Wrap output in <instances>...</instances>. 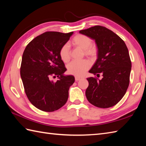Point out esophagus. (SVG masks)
I'll list each match as a JSON object with an SVG mask.
<instances>
[{
	"label": "esophagus",
	"instance_id": "1",
	"mask_svg": "<svg viewBox=\"0 0 146 146\" xmlns=\"http://www.w3.org/2000/svg\"><path fill=\"white\" fill-rule=\"evenodd\" d=\"M75 81L76 82H78V81H79V80L82 79V77H78V76H75Z\"/></svg>",
	"mask_w": 146,
	"mask_h": 146
}]
</instances>
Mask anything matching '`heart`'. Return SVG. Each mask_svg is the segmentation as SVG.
Returning a JSON list of instances; mask_svg holds the SVG:
<instances>
[{
	"instance_id": "b5f03b06",
	"label": "heart",
	"mask_w": 146,
	"mask_h": 146,
	"mask_svg": "<svg viewBox=\"0 0 146 146\" xmlns=\"http://www.w3.org/2000/svg\"><path fill=\"white\" fill-rule=\"evenodd\" d=\"M71 43L76 47L83 49L86 56L94 58L97 53L96 46L92 44V41L90 37L84 35H77L73 38ZM60 56L61 60L67 62L70 58V46L68 44H64L60 49ZM90 66L89 61L83 60L81 61H72L68 64V73L75 76H82Z\"/></svg>"
}]
</instances>
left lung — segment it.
<instances>
[{
  "label": "left lung",
  "mask_w": 146,
  "mask_h": 146,
  "mask_svg": "<svg viewBox=\"0 0 146 146\" xmlns=\"http://www.w3.org/2000/svg\"><path fill=\"white\" fill-rule=\"evenodd\" d=\"M80 33L94 39L98 48L97 61L89 72L103 76L101 80L87 78L86 98L95 107H113L123 98L129 85L132 64L125 43L115 33L101 26L80 31Z\"/></svg>",
  "instance_id": "1"
}]
</instances>
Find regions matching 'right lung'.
Wrapping results in <instances>:
<instances>
[{"label": "right lung", "mask_w": 146, "mask_h": 146, "mask_svg": "<svg viewBox=\"0 0 146 146\" xmlns=\"http://www.w3.org/2000/svg\"><path fill=\"white\" fill-rule=\"evenodd\" d=\"M73 33L46 32L33 39L24 49L20 71L24 90L31 103L42 111L57 110L68 100L75 77L64 75L66 68L60 51ZM56 76L59 80L54 82L51 78Z\"/></svg>", "instance_id": "add662e5"}]
</instances>
